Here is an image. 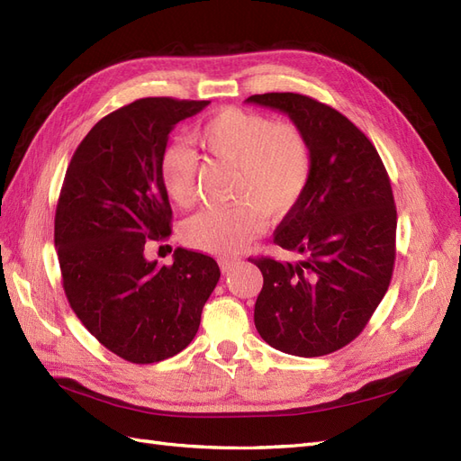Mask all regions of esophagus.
Here are the masks:
<instances>
[{
  "mask_svg": "<svg viewBox=\"0 0 461 461\" xmlns=\"http://www.w3.org/2000/svg\"><path fill=\"white\" fill-rule=\"evenodd\" d=\"M238 263H240V259H236V258L219 259V267H221V271H223V273H229L230 268H234Z\"/></svg>",
  "mask_w": 461,
  "mask_h": 461,
  "instance_id": "esophagus-1",
  "label": "esophagus"
}]
</instances>
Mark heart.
<instances>
[{
	"label": "heart",
	"mask_w": 461,
	"mask_h": 461,
	"mask_svg": "<svg viewBox=\"0 0 461 461\" xmlns=\"http://www.w3.org/2000/svg\"><path fill=\"white\" fill-rule=\"evenodd\" d=\"M205 154L236 167L230 208L205 210L183 225V240L194 249L230 256L256 238L268 219L295 210L312 176V147L295 122L238 106L217 110L193 131ZM160 183L179 208L196 200V156L183 145H167L160 156Z\"/></svg>",
	"instance_id": "heart-1"
}]
</instances>
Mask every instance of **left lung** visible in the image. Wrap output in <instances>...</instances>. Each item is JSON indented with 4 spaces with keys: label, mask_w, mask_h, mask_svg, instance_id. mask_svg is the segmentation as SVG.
I'll return each instance as SVG.
<instances>
[{
    "label": "left lung",
    "mask_w": 461,
    "mask_h": 461,
    "mask_svg": "<svg viewBox=\"0 0 461 461\" xmlns=\"http://www.w3.org/2000/svg\"><path fill=\"white\" fill-rule=\"evenodd\" d=\"M285 113L312 147L303 198L282 219L275 244L297 263L251 258L263 275L253 321L282 353L322 357L366 328L391 284L396 205L372 140L336 108L299 93L251 95Z\"/></svg>",
    "instance_id": "obj_1"
}]
</instances>
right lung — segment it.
Wrapping results in <instances>:
<instances>
[{
	"label": "right lung",
	"instance_id": "add662e5",
	"mask_svg": "<svg viewBox=\"0 0 461 461\" xmlns=\"http://www.w3.org/2000/svg\"><path fill=\"white\" fill-rule=\"evenodd\" d=\"M210 101L147 97L93 125L79 142L55 212L62 288L91 336L120 358L152 364L194 339L221 276L213 258L177 248L173 265L145 259L171 234L160 156L173 125Z\"/></svg>",
	"mask_w": 461,
	"mask_h": 461
}]
</instances>
